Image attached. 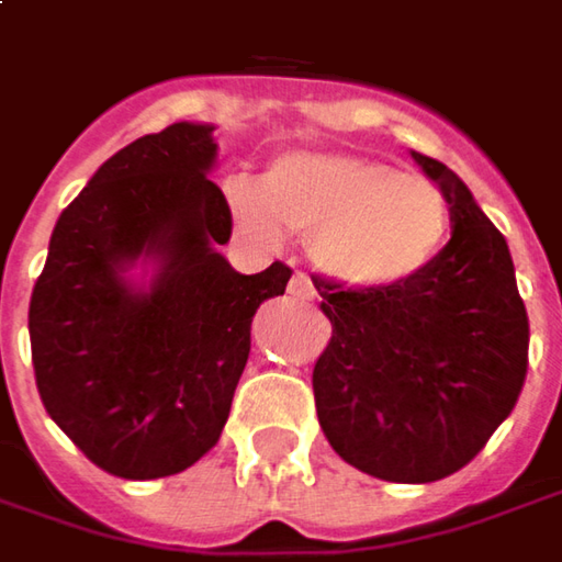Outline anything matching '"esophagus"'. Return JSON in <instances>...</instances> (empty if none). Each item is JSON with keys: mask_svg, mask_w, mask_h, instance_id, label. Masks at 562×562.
<instances>
[{"mask_svg": "<svg viewBox=\"0 0 562 562\" xmlns=\"http://www.w3.org/2000/svg\"><path fill=\"white\" fill-rule=\"evenodd\" d=\"M289 295L299 301H314V285H311V280L304 277V273H295L292 280H289Z\"/></svg>", "mask_w": 562, "mask_h": 562, "instance_id": "1", "label": "esophagus"}]
</instances>
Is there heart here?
Wrapping results in <instances>:
<instances>
[{"label": "heart", "mask_w": 562, "mask_h": 562, "mask_svg": "<svg viewBox=\"0 0 562 562\" xmlns=\"http://www.w3.org/2000/svg\"><path fill=\"white\" fill-rule=\"evenodd\" d=\"M223 202L261 243L304 236L319 273L351 289L414 280L436 261L451 229L441 186L348 151H289L267 177L229 173Z\"/></svg>", "instance_id": "1"}]
</instances>
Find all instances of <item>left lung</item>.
Here are the masks:
<instances>
[{"label":"left lung","mask_w":562,"mask_h":562,"mask_svg":"<svg viewBox=\"0 0 562 562\" xmlns=\"http://www.w3.org/2000/svg\"><path fill=\"white\" fill-rule=\"evenodd\" d=\"M451 204V243L385 289L319 280L333 339L314 367L323 436L360 473L423 485L467 467L510 416L529 367V317L507 239L473 192L411 151Z\"/></svg>","instance_id":"1"}]
</instances>
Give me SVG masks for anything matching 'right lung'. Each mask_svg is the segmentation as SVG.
<instances>
[{"label": "right lung", "mask_w": 562, "mask_h": 562, "mask_svg": "<svg viewBox=\"0 0 562 562\" xmlns=\"http://www.w3.org/2000/svg\"><path fill=\"white\" fill-rule=\"evenodd\" d=\"M211 124L130 143L61 211L30 299L36 389L58 429L121 479L183 473L221 438L251 317L292 270L217 251L233 214ZM140 277H135V270Z\"/></svg>", "instance_id": "add662e5"}]
</instances>
